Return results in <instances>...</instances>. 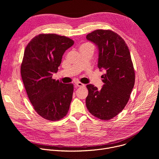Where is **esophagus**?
Masks as SVG:
<instances>
[{"label":"esophagus","instance_id":"1","mask_svg":"<svg viewBox=\"0 0 159 159\" xmlns=\"http://www.w3.org/2000/svg\"><path fill=\"white\" fill-rule=\"evenodd\" d=\"M75 85L77 87H84V84H82L81 82H76L75 84Z\"/></svg>","mask_w":159,"mask_h":159}]
</instances>
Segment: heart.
Returning a JSON list of instances; mask_svg holds the SVG:
<instances>
[{"instance_id": "obj_1", "label": "heart", "mask_w": 159, "mask_h": 159, "mask_svg": "<svg viewBox=\"0 0 159 159\" xmlns=\"http://www.w3.org/2000/svg\"><path fill=\"white\" fill-rule=\"evenodd\" d=\"M93 47V45L91 44H89V43H85L84 44H82V46L80 47V48H83V47Z\"/></svg>"}]
</instances>
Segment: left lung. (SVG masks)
I'll return each instance as SVG.
<instances>
[{"label": "left lung", "instance_id": "1", "mask_svg": "<svg viewBox=\"0 0 159 159\" xmlns=\"http://www.w3.org/2000/svg\"><path fill=\"white\" fill-rule=\"evenodd\" d=\"M87 40L98 48V66L105 74L101 90L87 85L85 103L89 111L102 120H109L125 108L134 87L135 75L128 47L124 39L111 30H98L88 34Z\"/></svg>", "mask_w": 159, "mask_h": 159}]
</instances>
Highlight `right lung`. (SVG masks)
<instances>
[{"instance_id":"right-lung-1","label":"right lung","mask_w":159,"mask_h":159,"mask_svg":"<svg viewBox=\"0 0 159 159\" xmlns=\"http://www.w3.org/2000/svg\"><path fill=\"white\" fill-rule=\"evenodd\" d=\"M74 41L56 34H40L26 47L20 74L29 99L38 114L50 121L65 116L72 99L74 85L52 79L65 52Z\"/></svg>"}]
</instances>
